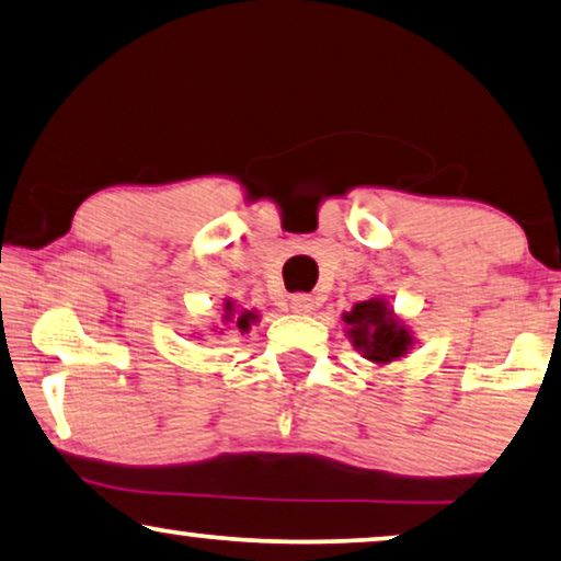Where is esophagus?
<instances>
[{
  "instance_id": "esophagus-1",
  "label": "esophagus",
  "mask_w": 561,
  "mask_h": 561,
  "mask_svg": "<svg viewBox=\"0 0 561 561\" xmlns=\"http://www.w3.org/2000/svg\"><path fill=\"white\" fill-rule=\"evenodd\" d=\"M289 307H291V312H297V314H310L314 310V299L310 295H295V297H289Z\"/></svg>"
}]
</instances>
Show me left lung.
Listing matches in <instances>:
<instances>
[{
    "mask_svg": "<svg viewBox=\"0 0 561 561\" xmlns=\"http://www.w3.org/2000/svg\"><path fill=\"white\" fill-rule=\"evenodd\" d=\"M343 322L353 348L378 366L404 358L414 345L412 330L393 314L383 297L356 302L351 312H343Z\"/></svg>",
    "mask_w": 561,
    "mask_h": 561,
    "instance_id": "8db88e82",
    "label": "left lung"
}]
</instances>
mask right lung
Segmentation results:
<instances>
[{
    "label": "right lung",
    "instance_id": "add662e5",
    "mask_svg": "<svg viewBox=\"0 0 561 561\" xmlns=\"http://www.w3.org/2000/svg\"><path fill=\"white\" fill-rule=\"evenodd\" d=\"M259 314L256 310H239L236 307V302H231V299H226L224 302V322H231V325L239 330V333H249L251 322H256Z\"/></svg>",
    "mask_w": 561,
    "mask_h": 561
}]
</instances>
